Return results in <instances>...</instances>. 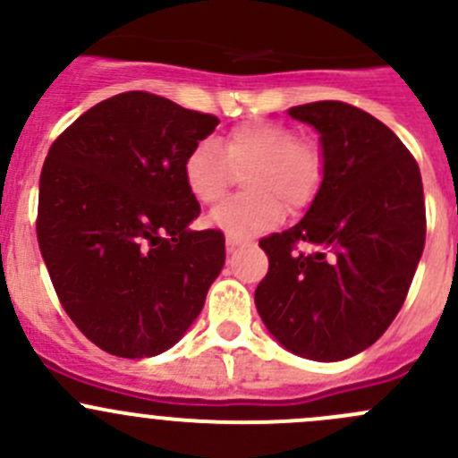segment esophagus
<instances>
[{
	"label": "esophagus",
	"mask_w": 458,
	"mask_h": 458,
	"mask_svg": "<svg viewBox=\"0 0 458 458\" xmlns=\"http://www.w3.org/2000/svg\"><path fill=\"white\" fill-rule=\"evenodd\" d=\"M242 243V239L234 237V234H228V239H225V248H228V252H234V248Z\"/></svg>",
	"instance_id": "1"
}]
</instances>
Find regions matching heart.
I'll return each instance as SVG.
<instances>
[{
    "mask_svg": "<svg viewBox=\"0 0 458 458\" xmlns=\"http://www.w3.org/2000/svg\"><path fill=\"white\" fill-rule=\"evenodd\" d=\"M243 174L242 195L224 201L210 215L216 228L234 237L261 233L284 212L301 210L317 197L326 177V150L312 135H297L293 126L270 119L242 122L224 141L203 140L183 164L191 195L215 206Z\"/></svg>",
    "mask_w": 458,
    "mask_h": 458,
    "instance_id": "1",
    "label": "heart"
}]
</instances>
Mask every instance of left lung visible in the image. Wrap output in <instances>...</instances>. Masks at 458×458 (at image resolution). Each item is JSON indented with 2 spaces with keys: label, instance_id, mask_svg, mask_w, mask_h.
<instances>
[{
  "label": "left lung",
  "instance_id": "obj_1",
  "mask_svg": "<svg viewBox=\"0 0 458 458\" xmlns=\"http://www.w3.org/2000/svg\"><path fill=\"white\" fill-rule=\"evenodd\" d=\"M315 126L326 177L310 210L284 233L259 239L267 275L257 310L284 348L315 361H341L399 315L426 243L419 164L399 137L345 101L293 106ZM306 242L328 250L303 253Z\"/></svg>",
  "mask_w": 458,
  "mask_h": 458
}]
</instances>
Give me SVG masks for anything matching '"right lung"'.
<instances>
[{"mask_svg":"<svg viewBox=\"0 0 458 458\" xmlns=\"http://www.w3.org/2000/svg\"><path fill=\"white\" fill-rule=\"evenodd\" d=\"M219 119L128 90L99 101L50 146L39 177L37 242L59 303L97 348L155 357L201 312L225 261L221 230L183 177Z\"/></svg>","mask_w":458,"mask_h":458,"instance_id":"right-lung-1","label":"right lung"}]
</instances>
